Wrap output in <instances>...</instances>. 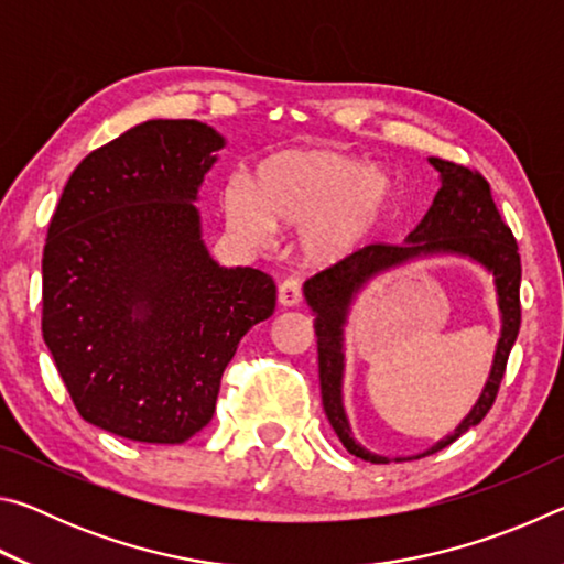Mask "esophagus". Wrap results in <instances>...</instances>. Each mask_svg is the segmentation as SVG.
I'll use <instances>...</instances> for the list:
<instances>
[{"label": "esophagus", "mask_w": 564, "mask_h": 564, "mask_svg": "<svg viewBox=\"0 0 564 564\" xmlns=\"http://www.w3.org/2000/svg\"><path fill=\"white\" fill-rule=\"evenodd\" d=\"M303 301V291H301V283L299 281H283L279 285V303L285 305V308H291V305H299Z\"/></svg>", "instance_id": "obj_1"}]
</instances>
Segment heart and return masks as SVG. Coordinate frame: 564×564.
I'll list each match as a JSON object with an SVG mask.
<instances>
[{
	"label": "heart",
	"instance_id": "b5f03b06",
	"mask_svg": "<svg viewBox=\"0 0 564 564\" xmlns=\"http://www.w3.org/2000/svg\"><path fill=\"white\" fill-rule=\"evenodd\" d=\"M393 194L388 171L336 149L299 147L261 159L246 184H228L224 214L253 246L269 243L273 228H301L305 259L336 263L378 234Z\"/></svg>",
	"mask_w": 564,
	"mask_h": 564
}]
</instances>
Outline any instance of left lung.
Returning a JSON list of instances; mask_svg holds the SVG:
<instances>
[{
  "label": "left lung",
  "mask_w": 564,
  "mask_h": 564,
  "mask_svg": "<svg viewBox=\"0 0 564 564\" xmlns=\"http://www.w3.org/2000/svg\"><path fill=\"white\" fill-rule=\"evenodd\" d=\"M431 164L441 171L443 186L435 194L431 212L417 224L415 231H410L405 243H368L358 248L356 253L346 256L326 269L313 273L303 285L305 301L311 311L316 313V336H318V373H321V398L323 410L330 420L333 431L340 437L350 455L368 463H390L383 455L368 453L352 441L346 410L340 400V380H343V326H346V313L362 283L373 279L376 273L393 269L417 256L431 253H460L467 259H475L485 269L492 271L495 285H498V299L502 311V336L495 352V362L480 400L470 410L453 435L433 445L427 453L415 457L433 455L455 443L465 431L490 413V408L498 398L505 368L512 350V343L520 330V253L518 241L510 231V226L502 221L498 206L492 202V191L488 178L480 171L467 169L453 161L433 156ZM400 463V460H398Z\"/></svg>",
  "instance_id": "1"
}]
</instances>
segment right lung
Segmentation results:
<instances>
[{"instance_id": "right-lung-1", "label": "right lung", "mask_w": 564, "mask_h": 564, "mask_svg": "<svg viewBox=\"0 0 564 564\" xmlns=\"http://www.w3.org/2000/svg\"><path fill=\"white\" fill-rule=\"evenodd\" d=\"M224 139L154 119L74 169L42 256V336L87 423L137 443H184L214 417L238 343L275 308L259 269H221L196 191Z\"/></svg>"}]
</instances>
